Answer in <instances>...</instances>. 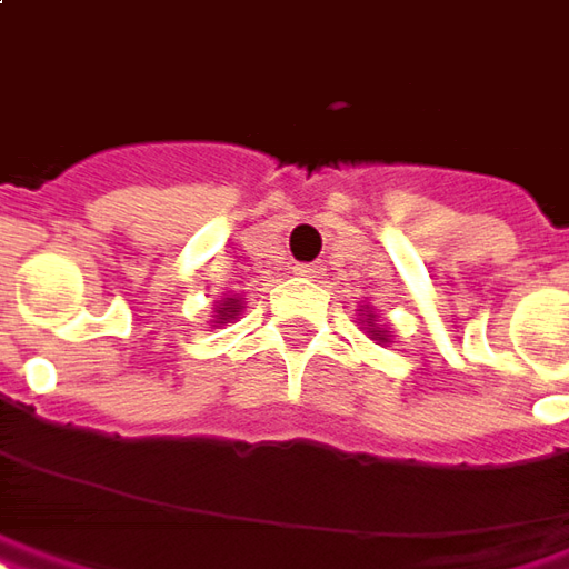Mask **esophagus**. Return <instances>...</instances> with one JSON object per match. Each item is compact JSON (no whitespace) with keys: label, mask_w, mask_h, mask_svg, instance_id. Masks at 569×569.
<instances>
[{"label":"esophagus","mask_w":569,"mask_h":569,"mask_svg":"<svg viewBox=\"0 0 569 569\" xmlns=\"http://www.w3.org/2000/svg\"><path fill=\"white\" fill-rule=\"evenodd\" d=\"M323 273V267L318 264H299L296 267V277H302V280H318Z\"/></svg>","instance_id":"34e87169"}]
</instances>
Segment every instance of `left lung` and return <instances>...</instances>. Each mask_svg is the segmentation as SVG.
<instances>
[{
    "instance_id": "8db88e82",
    "label": "left lung",
    "mask_w": 569,
    "mask_h": 569,
    "mask_svg": "<svg viewBox=\"0 0 569 569\" xmlns=\"http://www.w3.org/2000/svg\"><path fill=\"white\" fill-rule=\"evenodd\" d=\"M359 323H362V330L375 340L378 346L393 343V330L387 327V323L378 321V315H375V308L371 305H359Z\"/></svg>"
}]
</instances>
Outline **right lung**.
<instances>
[{
    "label": "right lung",
    "mask_w": 569,
    "mask_h": 569,
    "mask_svg": "<svg viewBox=\"0 0 569 569\" xmlns=\"http://www.w3.org/2000/svg\"><path fill=\"white\" fill-rule=\"evenodd\" d=\"M246 311V299L239 296V292H232V296H223L220 302H217V308H213V321H210V327H220V323H232L239 315Z\"/></svg>",
    "instance_id": "right-lung-1"
}]
</instances>
